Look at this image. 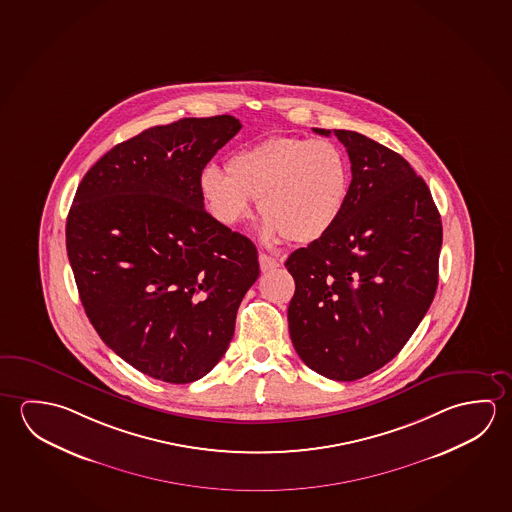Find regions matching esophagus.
Returning <instances> with one entry per match:
<instances>
[{"instance_id":"obj_1","label":"esophagus","mask_w":512,"mask_h":512,"mask_svg":"<svg viewBox=\"0 0 512 512\" xmlns=\"http://www.w3.org/2000/svg\"><path fill=\"white\" fill-rule=\"evenodd\" d=\"M259 264L260 271L268 273V271H273V269H277L280 266V260L275 259V257H269L266 253H260Z\"/></svg>"}]
</instances>
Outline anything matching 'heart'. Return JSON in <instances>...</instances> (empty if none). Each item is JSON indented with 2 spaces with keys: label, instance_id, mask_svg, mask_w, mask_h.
I'll use <instances>...</instances> for the list:
<instances>
[{
  "label": "heart",
  "instance_id": "b5f03b06",
  "mask_svg": "<svg viewBox=\"0 0 512 512\" xmlns=\"http://www.w3.org/2000/svg\"><path fill=\"white\" fill-rule=\"evenodd\" d=\"M350 164L327 139L269 137L246 146L227 162V175L203 169L200 194L210 216L235 228L259 200L262 235L275 243H314L336 225L350 193Z\"/></svg>",
  "mask_w": 512,
  "mask_h": 512
}]
</instances>
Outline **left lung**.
<instances>
[{"label":"left lung","mask_w":512,"mask_h":512,"mask_svg":"<svg viewBox=\"0 0 512 512\" xmlns=\"http://www.w3.org/2000/svg\"><path fill=\"white\" fill-rule=\"evenodd\" d=\"M334 135L352 162L350 193L334 228L285 260L296 284L287 319L312 371L352 382L394 359L427 314L443 227L402 155L357 132Z\"/></svg>","instance_id":"1"}]
</instances>
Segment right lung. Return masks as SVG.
<instances>
[{
	"mask_svg": "<svg viewBox=\"0 0 512 512\" xmlns=\"http://www.w3.org/2000/svg\"><path fill=\"white\" fill-rule=\"evenodd\" d=\"M241 130L234 116L153 126L105 153L76 189L66 248L85 314L123 361L169 384L227 352L255 244L203 209L200 176Z\"/></svg>",
	"mask_w": 512,
	"mask_h": 512,
	"instance_id": "add662e5",
	"label": "right lung"
}]
</instances>
